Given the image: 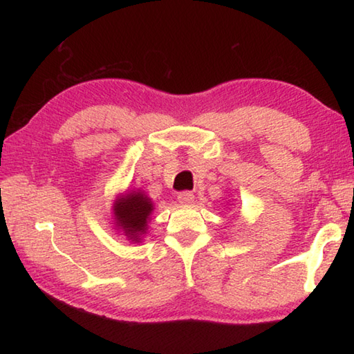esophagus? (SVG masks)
I'll return each instance as SVG.
<instances>
[{
	"mask_svg": "<svg viewBox=\"0 0 354 354\" xmlns=\"http://www.w3.org/2000/svg\"><path fill=\"white\" fill-rule=\"evenodd\" d=\"M178 201L184 205H190L194 201V194L192 192H181V193H178Z\"/></svg>",
	"mask_w": 354,
	"mask_h": 354,
	"instance_id": "1",
	"label": "esophagus"
}]
</instances>
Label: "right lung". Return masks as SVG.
Returning a JSON list of instances; mask_svg holds the SVG:
<instances>
[{
	"instance_id": "right-lung-1",
	"label": "right lung",
	"mask_w": 354,
	"mask_h": 354,
	"mask_svg": "<svg viewBox=\"0 0 354 354\" xmlns=\"http://www.w3.org/2000/svg\"><path fill=\"white\" fill-rule=\"evenodd\" d=\"M153 212V204L145 193L129 192L120 194L112 205L114 223L118 231L133 243H138L147 230V222Z\"/></svg>"
}]
</instances>
